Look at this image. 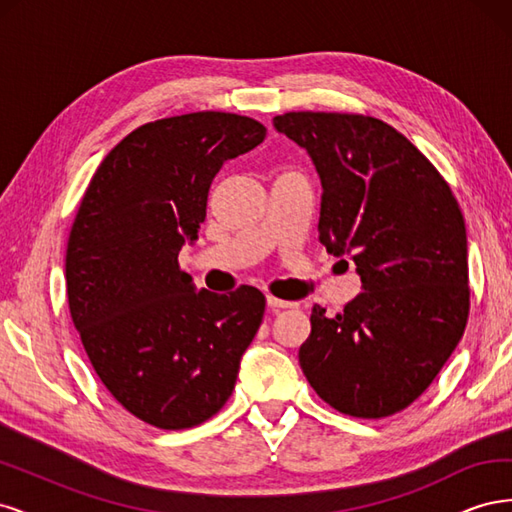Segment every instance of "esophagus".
<instances>
[{
    "instance_id": "34e87169",
    "label": "esophagus",
    "mask_w": 512,
    "mask_h": 512,
    "mask_svg": "<svg viewBox=\"0 0 512 512\" xmlns=\"http://www.w3.org/2000/svg\"><path fill=\"white\" fill-rule=\"evenodd\" d=\"M267 305L273 309V312H275V309H286V307H292L294 303H290V301H282V299H275V297H271V294H269V297H267Z\"/></svg>"
}]
</instances>
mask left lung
Here are the masks:
<instances>
[{"label": "left lung", "mask_w": 512, "mask_h": 512, "mask_svg": "<svg viewBox=\"0 0 512 512\" xmlns=\"http://www.w3.org/2000/svg\"><path fill=\"white\" fill-rule=\"evenodd\" d=\"M322 183L318 241L350 256L363 292L329 318L314 305L299 348L307 382L335 410L382 418L438 376L468 322V237L433 164L389 123L346 113L273 119Z\"/></svg>", "instance_id": "1"}]
</instances>
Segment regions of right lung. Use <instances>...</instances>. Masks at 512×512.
Returning a JSON list of instances; mask_svg holds the SVG:
<instances>
[{
	"mask_svg": "<svg viewBox=\"0 0 512 512\" xmlns=\"http://www.w3.org/2000/svg\"><path fill=\"white\" fill-rule=\"evenodd\" d=\"M265 136L256 119L218 111L145 123L81 200L66 252L72 322L106 389L153 427L218 412L265 316L260 290H196L177 260L198 239L213 177Z\"/></svg>",
	"mask_w": 512,
	"mask_h": 512,
	"instance_id": "obj_1",
	"label": "right lung"
}]
</instances>
